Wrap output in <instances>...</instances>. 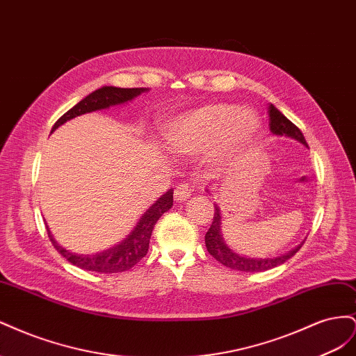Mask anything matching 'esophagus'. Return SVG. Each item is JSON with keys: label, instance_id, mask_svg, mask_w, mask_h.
Wrapping results in <instances>:
<instances>
[{"label": "esophagus", "instance_id": "1", "mask_svg": "<svg viewBox=\"0 0 356 356\" xmlns=\"http://www.w3.org/2000/svg\"><path fill=\"white\" fill-rule=\"evenodd\" d=\"M191 193H193V188L188 186V184H181L175 188L174 191V197H175V202L178 203H182V202H187L190 197H191Z\"/></svg>", "mask_w": 356, "mask_h": 356}]
</instances>
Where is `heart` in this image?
Wrapping results in <instances>:
<instances>
[{
	"label": "heart",
	"mask_w": 356,
	"mask_h": 356,
	"mask_svg": "<svg viewBox=\"0 0 356 356\" xmlns=\"http://www.w3.org/2000/svg\"><path fill=\"white\" fill-rule=\"evenodd\" d=\"M261 129L254 110L234 104H208L172 118L165 138L179 154L197 156L211 149L212 161L229 165L251 148Z\"/></svg>",
	"instance_id": "heart-1"
}]
</instances>
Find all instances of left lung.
Wrapping results in <instances>:
<instances>
[{
	"instance_id": "1",
	"label": "left lung",
	"mask_w": 356,
	"mask_h": 356,
	"mask_svg": "<svg viewBox=\"0 0 356 356\" xmlns=\"http://www.w3.org/2000/svg\"><path fill=\"white\" fill-rule=\"evenodd\" d=\"M268 117H270V132L275 136H285L291 138L294 141L303 144L307 148V143L301 134L300 129L293 123L289 122L288 118L279 111L275 105L268 106ZM208 193H211L207 188ZM215 213H213V221L211 224L209 230L204 234V243H207V250L208 252L217 260L218 263L224 264L225 267H230L233 270H241L246 273H258V272H266L270 270V268H275L277 266L284 264L286 260H289L291 257L296 255V252L300 250L301 245L305 243V241H301L298 245L294 248H291L289 251L279 254V255H268V257H251L246 254H239L236 252L233 248L227 245V242L224 241V236L221 232V209L217 203H213Z\"/></svg>"
}]
</instances>
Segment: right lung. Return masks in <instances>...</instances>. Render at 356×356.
Returning <instances> with one entry per match:
<instances>
[{
	"label": "right lung",
	"mask_w": 356,
	"mask_h": 356,
	"mask_svg": "<svg viewBox=\"0 0 356 356\" xmlns=\"http://www.w3.org/2000/svg\"><path fill=\"white\" fill-rule=\"evenodd\" d=\"M149 89L147 88L123 89V88H114V86H104V88L86 96L84 99H81L79 104H75L71 110H68L65 114H63L59 120L53 124L50 134H53L59 126L72 120L75 117L88 114V113L108 110L111 106L127 104L134 101L136 96L145 93ZM172 204H174V190L169 188L165 195H161L152 204V207L141 215V218L138 220L136 225L132 229V232L126 236V238H123L120 242H117L110 248H105L102 251L92 252V254H79V252H72L67 250V248H63L60 243H58L55 238H53L47 222H46V227H47L49 238L53 246H55L56 251L62 257H65L71 264L83 268V270H88V272H98V273L126 272L147 255L149 238H152L154 225L161 215L170 209Z\"/></svg>",
	"instance_id": "obj_1"
}]
</instances>
